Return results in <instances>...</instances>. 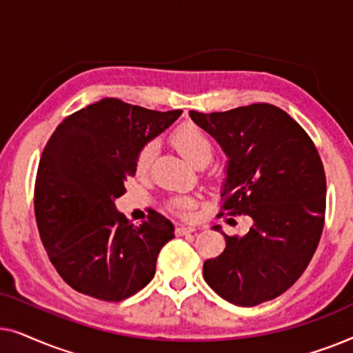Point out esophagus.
I'll return each mask as SVG.
<instances>
[{"instance_id":"1","label":"esophagus","mask_w":353,"mask_h":353,"mask_svg":"<svg viewBox=\"0 0 353 353\" xmlns=\"http://www.w3.org/2000/svg\"><path fill=\"white\" fill-rule=\"evenodd\" d=\"M194 231H196V228H194V226H178V228H176V231H175V233H176L178 236H185V234L194 233Z\"/></svg>"}]
</instances>
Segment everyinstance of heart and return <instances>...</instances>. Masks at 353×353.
<instances>
[{
  "instance_id": "1",
  "label": "heart",
  "mask_w": 353,
  "mask_h": 353,
  "mask_svg": "<svg viewBox=\"0 0 353 353\" xmlns=\"http://www.w3.org/2000/svg\"><path fill=\"white\" fill-rule=\"evenodd\" d=\"M172 143L173 146L178 149V152L186 159L192 165H197L201 162H209L214 154V143L210 138L202 132L199 127L192 123H185L178 127L175 132L172 133ZM157 154V143L148 141L144 146L139 149L137 154V161H134V167H137L138 173H146L152 165L154 157ZM194 205V201L191 197L180 196L172 201V207L176 212H186Z\"/></svg>"
}]
</instances>
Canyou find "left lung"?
Wrapping results in <instances>:
<instances>
[{"instance_id": "8db88e82", "label": "left lung", "mask_w": 353, "mask_h": 353, "mask_svg": "<svg viewBox=\"0 0 353 353\" xmlns=\"http://www.w3.org/2000/svg\"><path fill=\"white\" fill-rule=\"evenodd\" d=\"M190 117L228 157L221 210L252 219L245 234L221 231L226 248L204 262L205 283L239 307L272 301L301 278L320 243L326 176L315 144L272 104L212 114L190 110Z\"/></svg>"}]
</instances>
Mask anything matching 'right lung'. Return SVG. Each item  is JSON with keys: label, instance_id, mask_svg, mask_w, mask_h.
Masks as SVG:
<instances>
[{"label": "right lung", "instance_id": "1", "mask_svg": "<svg viewBox=\"0 0 353 353\" xmlns=\"http://www.w3.org/2000/svg\"><path fill=\"white\" fill-rule=\"evenodd\" d=\"M181 115L105 98L72 114L48 141L38 165L35 216L48 257L75 291L120 302L149 284L172 221L149 214L134 226L115 209L137 154Z\"/></svg>", "mask_w": 353, "mask_h": 353}]
</instances>
